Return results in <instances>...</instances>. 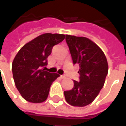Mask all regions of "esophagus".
<instances>
[{"label":"esophagus","mask_w":126,"mask_h":126,"mask_svg":"<svg viewBox=\"0 0 126 126\" xmlns=\"http://www.w3.org/2000/svg\"><path fill=\"white\" fill-rule=\"evenodd\" d=\"M61 77L62 79H64V78H65V75H61Z\"/></svg>","instance_id":"34e87169"}]
</instances>
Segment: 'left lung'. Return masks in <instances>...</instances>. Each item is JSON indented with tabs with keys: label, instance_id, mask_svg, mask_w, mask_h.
I'll return each instance as SVG.
<instances>
[{
	"label": "left lung",
	"instance_id": "1",
	"mask_svg": "<svg viewBox=\"0 0 126 126\" xmlns=\"http://www.w3.org/2000/svg\"><path fill=\"white\" fill-rule=\"evenodd\" d=\"M73 64L79 65V80L74 81V87L65 91L68 104L84 107L93 102L104 86L108 73L106 56L101 49L84 37L65 35Z\"/></svg>",
	"mask_w": 126,
	"mask_h": 126
}]
</instances>
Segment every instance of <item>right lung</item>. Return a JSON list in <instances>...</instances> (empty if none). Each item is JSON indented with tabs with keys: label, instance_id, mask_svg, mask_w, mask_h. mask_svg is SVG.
Listing matches in <instances>:
<instances>
[{
	"label": "right lung",
	"instance_id": "add662e5",
	"mask_svg": "<svg viewBox=\"0 0 126 126\" xmlns=\"http://www.w3.org/2000/svg\"><path fill=\"white\" fill-rule=\"evenodd\" d=\"M63 34L45 33L23 46L13 61L12 70L16 89L28 102L40 103L48 97L57 73L46 71L47 58L53 47L61 42Z\"/></svg>",
	"mask_w": 126,
	"mask_h": 126
}]
</instances>
